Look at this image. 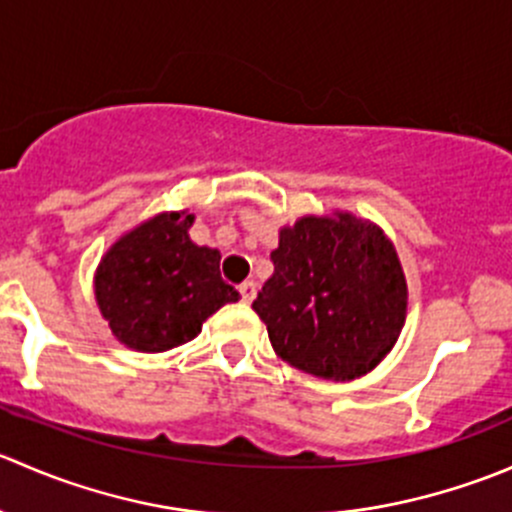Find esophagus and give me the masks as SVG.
Wrapping results in <instances>:
<instances>
[{"mask_svg":"<svg viewBox=\"0 0 512 512\" xmlns=\"http://www.w3.org/2000/svg\"><path fill=\"white\" fill-rule=\"evenodd\" d=\"M240 294H242V302H252V299H255V294H257V285L252 280H245L240 285Z\"/></svg>","mask_w":512,"mask_h":512,"instance_id":"esophagus-1","label":"esophagus"}]
</instances>
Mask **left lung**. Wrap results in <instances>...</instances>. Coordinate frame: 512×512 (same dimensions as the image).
Segmentation results:
<instances>
[{"label":"left lung","instance_id":"obj_1","mask_svg":"<svg viewBox=\"0 0 512 512\" xmlns=\"http://www.w3.org/2000/svg\"><path fill=\"white\" fill-rule=\"evenodd\" d=\"M270 257L275 272L252 309L289 366L352 381L394 349L409 287L381 227L352 213L304 215L282 227Z\"/></svg>","mask_w":512,"mask_h":512}]
</instances>
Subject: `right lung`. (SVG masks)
I'll return each mask as SVG.
<instances>
[{"instance_id":"1","label":"right lung","mask_w":512,"mask_h":512,"mask_svg":"<svg viewBox=\"0 0 512 512\" xmlns=\"http://www.w3.org/2000/svg\"><path fill=\"white\" fill-rule=\"evenodd\" d=\"M188 210L160 213L118 237L96 267L94 289L113 337L136 352H168L240 292L220 277V252L198 247Z\"/></svg>"}]
</instances>
